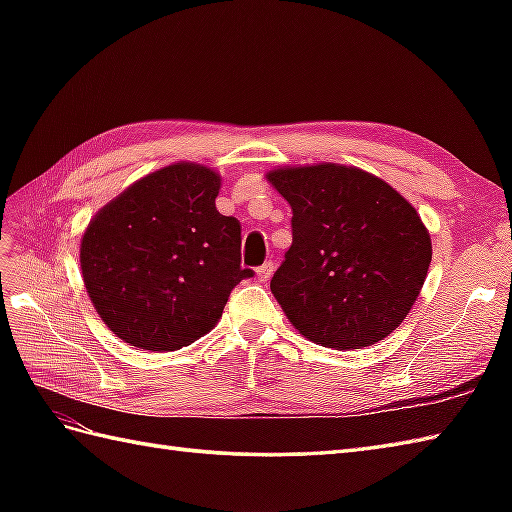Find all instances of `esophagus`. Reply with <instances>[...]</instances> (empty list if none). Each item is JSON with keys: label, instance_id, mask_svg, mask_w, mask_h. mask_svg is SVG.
I'll list each match as a JSON object with an SVG mask.
<instances>
[{"label": "esophagus", "instance_id": "esophagus-1", "mask_svg": "<svg viewBox=\"0 0 512 512\" xmlns=\"http://www.w3.org/2000/svg\"><path fill=\"white\" fill-rule=\"evenodd\" d=\"M273 270H275V264H273V262L262 264V266L257 268V279H259V281H268L270 275H273Z\"/></svg>", "mask_w": 512, "mask_h": 512}]
</instances>
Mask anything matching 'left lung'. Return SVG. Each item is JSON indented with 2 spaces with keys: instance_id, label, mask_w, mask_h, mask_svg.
<instances>
[{
  "instance_id": "obj_1",
  "label": "left lung",
  "mask_w": 512,
  "mask_h": 512,
  "mask_svg": "<svg viewBox=\"0 0 512 512\" xmlns=\"http://www.w3.org/2000/svg\"><path fill=\"white\" fill-rule=\"evenodd\" d=\"M268 180L292 206V244L270 279L290 323L334 350L383 341L405 321L431 264L416 209L354 167L277 169Z\"/></svg>"
}]
</instances>
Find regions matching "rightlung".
<instances>
[{"mask_svg":"<svg viewBox=\"0 0 512 512\" xmlns=\"http://www.w3.org/2000/svg\"><path fill=\"white\" fill-rule=\"evenodd\" d=\"M220 176L178 162L138 180L90 222L81 270L96 312L140 350L191 345L222 317L242 268V224L215 209Z\"/></svg>","mask_w":512,"mask_h":512,"instance_id":"1","label":"right lung"}]
</instances>
